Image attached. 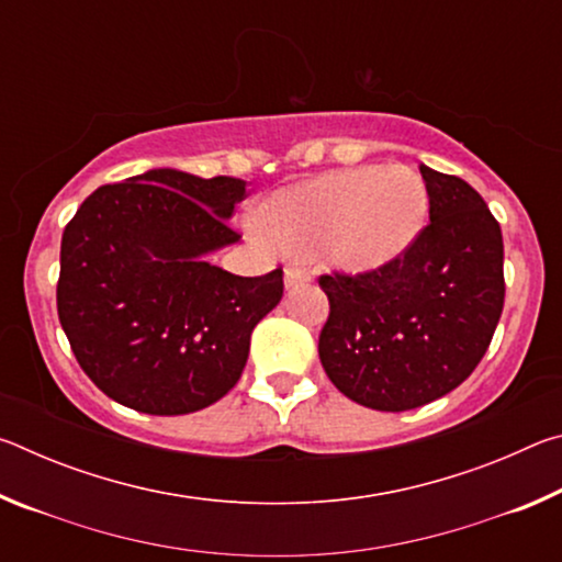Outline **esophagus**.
<instances>
[{
  "label": "esophagus",
  "instance_id": "esophagus-1",
  "mask_svg": "<svg viewBox=\"0 0 562 562\" xmlns=\"http://www.w3.org/2000/svg\"><path fill=\"white\" fill-rule=\"evenodd\" d=\"M304 282H310V272L300 268L297 262H292V265H288V268H284V288L292 290V288H297V284H304Z\"/></svg>",
  "mask_w": 562,
  "mask_h": 562
}]
</instances>
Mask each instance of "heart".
I'll list each match as a JSON object with an SVG mask.
<instances>
[{
	"instance_id": "heart-1",
	"label": "heart",
	"mask_w": 562,
	"mask_h": 562,
	"mask_svg": "<svg viewBox=\"0 0 562 562\" xmlns=\"http://www.w3.org/2000/svg\"><path fill=\"white\" fill-rule=\"evenodd\" d=\"M426 217L414 170L361 166L302 180L260 207L262 231L290 252L319 250L331 268L372 272L412 247Z\"/></svg>"
}]
</instances>
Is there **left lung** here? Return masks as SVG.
Returning <instances> with one entry per match:
<instances>
[{
	"label": "left lung",
	"mask_w": 562,
	"mask_h": 562,
	"mask_svg": "<svg viewBox=\"0 0 562 562\" xmlns=\"http://www.w3.org/2000/svg\"><path fill=\"white\" fill-rule=\"evenodd\" d=\"M429 225L374 272L325 274L329 317L319 359L341 394L408 412L453 392L486 355L501 319L503 235L465 180L418 166Z\"/></svg>",
	"instance_id": "1"
}]
</instances>
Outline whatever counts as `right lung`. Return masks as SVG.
Wrapping results in <instances>:
<instances>
[{"label": "right lung", "mask_w": 562, "mask_h": 562, "mask_svg": "<svg viewBox=\"0 0 562 562\" xmlns=\"http://www.w3.org/2000/svg\"><path fill=\"white\" fill-rule=\"evenodd\" d=\"M240 178L154 168L101 186L61 237L56 307L83 372L113 402L180 416L237 384L250 335L282 300V270L240 278L207 262L240 240L227 227Z\"/></svg>", "instance_id": "obj_1"}]
</instances>
